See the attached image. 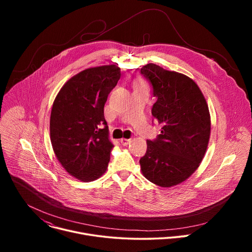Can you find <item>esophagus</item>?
<instances>
[{"instance_id":"1","label":"esophagus","mask_w":252,"mask_h":252,"mask_svg":"<svg viewBox=\"0 0 252 252\" xmlns=\"http://www.w3.org/2000/svg\"><path fill=\"white\" fill-rule=\"evenodd\" d=\"M121 143L123 146H127L128 143H130V139H128V138H122L121 139Z\"/></svg>"}]
</instances>
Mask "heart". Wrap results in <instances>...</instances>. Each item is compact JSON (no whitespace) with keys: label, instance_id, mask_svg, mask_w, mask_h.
<instances>
[{"label":"heart","instance_id":"heart-1","mask_svg":"<svg viewBox=\"0 0 252 252\" xmlns=\"http://www.w3.org/2000/svg\"><path fill=\"white\" fill-rule=\"evenodd\" d=\"M134 89H147L146 84L140 80H137L134 82Z\"/></svg>","mask_w":252,"mask_h":252}]
</instances>
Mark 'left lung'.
Listing matches in <instances>:
<instances>
[{
  "instance_id": "obj_1",
  "label": "left lung",
  "mask_w": 252,
  "mask_h": 252,
  "mask_svg": "<svg viewBox=\"0 0 252 252\" xmlns=\"http://www.w3.org/2000/svg\"><path fill=\"white\" fill-rule=\"evenodd\" d=\"M153 86L157 101L152 115L162 126L139 159L141 172L158 187L182 184L199 166L209 141L210 115L200 89L193 80L156 63L140 68Z\"/></svg>"
}]
</instances>
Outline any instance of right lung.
Instances as JSON below:
<instances>
[{
	"instance_id": "1",
	"label": "right lung",
	"mask_w": 252,
	"mask_h": 252,
	"mask_svg": "<svg viewBox=\"0 0 252 252\" xmlns=\"http://www.w3.org/2000/svg\"><path fill=\"white\" fill-rule=\"evenodd\" d=\"M120 78L116 64L84 69L63 86L53 103V150L66 172L79 181H95L109 165L114 145L103 107Z\"/></svg>"
}]
</instances>
